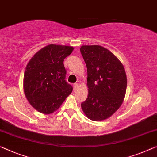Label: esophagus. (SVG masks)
Wrapping results in <instances>:
<instances>
[{
    "mask_svg": "<svg viewBox=\"0 0 157 157\" xmlns=\"http://www.w3.org/2000/svg\"><path fill=\"white\" fill-rule=\"evenodd\" d=\"M78 83L74 84V85H73V89H74V90H76L77 88H78Z\"/></svg>",
    "mask_w": 157,
    "mask_h": 157,
    "instance_id": "1",
    "label": "esophagus"
}]
</instances>
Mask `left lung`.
Masks as SVG:
<instances>
[{
	"instance_id": "1",
	"label": "left lung",
	"mask_w": 157,
	"mask_h": 157,
	"mask_svg": "<svg viewBox=\"0 0 157 157\" xmlns=\"http://www.w3.org/2000/svg\"><path fill=\"white\" fill-rule=\"evenodd\" d=\"M80 52L87 68L89 88L82 109L90 120H105L123 103L127 88L125 69L120 60L103 46H82Z\"/></svg>"
}]
</instances>
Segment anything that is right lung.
Listing matches in <instances>:
<instances>
[{
    "label": "right lung",
    "mask_w": 157,
    "mask_h": 157,
    "mask_svg": "<svg viewBox=\"0 0 157 157\" xmlns=\"http://www.w3.org/2000/svg\"><path fill=\"white\" fill-rule=\"evenodd\" d=\"M73 47L50 44L31 58L24 75V92L30 104L42 113L56 111L72 91L65 80L63 60Z\"/></svg>",
    "instance_id": "1"
}]
</instances>
